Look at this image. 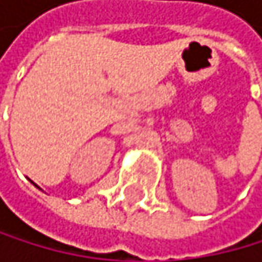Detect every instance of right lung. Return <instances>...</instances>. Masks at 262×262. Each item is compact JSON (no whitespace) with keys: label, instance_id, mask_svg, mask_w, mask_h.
<instances>
[{"label":"right lung","instance_id":"1","mask_svg":"<svg viewBox=\"0 0 262 262\" xmlns=\"http://www.w3.org/2000/svg\"><path fill=\"white\" fill-rule=\"evenodd\" d=\"M31 182H33V181H31ZM33 184H34V182H33ZM34 185H36V184H34ZM36 187H37V185H36ZM37 188H39V187H37Z\"/></svg>","mask_w":262,"mask_h":262}]
</instances>
